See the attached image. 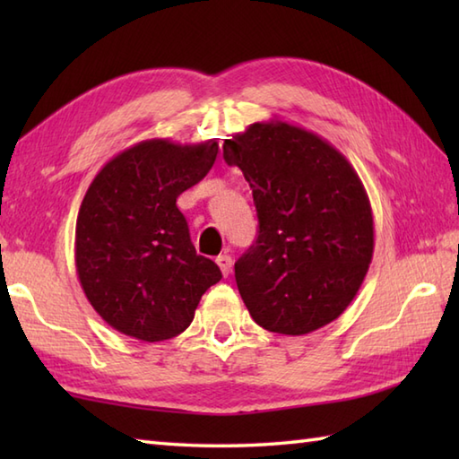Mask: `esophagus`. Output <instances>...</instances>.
<instances>
[{
  "label": "esophagus",
  "instance_id": "1",
  "mask_svg": "<svg viewBox=\"0 0 459 459\" xmlns=\"http://www.w3.org/2000/svg\"><path fill=\"white\" fill-rule=\"evenodd\" d=\"M217 264L222 272V276L227 278L230 274V270H232V258L229 255H221V256H217Z\"/></svg>",
  "mask_w": 459,
  "mask_h": 459
}]
</instances>
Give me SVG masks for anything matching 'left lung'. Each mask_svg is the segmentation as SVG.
<instances>
[{
  "label": "left lung",
  "mask_w": 459,
  "mask_h": 459,
  "mask_svg": "<svg viewBox=\"0 0 459 459\" xmlns=\"http://www.w3.org/2000/svg\"><path fill=\"white\" fill-rule=\"evenodd\" d=\"M245 175L258 238L235 264L252 319L306 335L337 319L363 284L375 248L368 195L353 165L321 135L270 120L222 143Z\"/></svg>",
  "instance_id": "left-lung-1"
}]
</instances>
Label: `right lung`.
I'll return each mask as SVG.
<instances>
[{
  "instance_id": "1",
  "label": "right lung",
  "mask_w": 459,
  "mask_h": 459,
  "mask_svg": "<svg viewBox=\"0 0 459 459\" xmlns=\"http://www.w3.org/2000/svg\"><path fill=\"white\" fill-rule=\"evenodd\" d=\"M217 152V140H145L114 155L86 191L74 232L76 274L96 314L120 333L148 343L179 335L222 278L197 255L178 209Z\"/></svg>"
}]
</instances>
